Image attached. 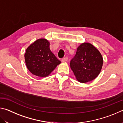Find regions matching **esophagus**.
Instances as JSON below:
<instances>
[{
	"mask_svg": "<svg viewBox=\"0 0 123 123\" xmlns=\"http://www.w3.org/2000/svg\"><path fill=\"white\" fill-rule=\"evenodd\" d=\"M68 61V57H66L63 58V59H62V62H66Z\"/></svg>",
	"mask_w": 123,
	"mask_h": 123,
	"instance_id": "1",
	"label": "esophagus"
}]
</instances>
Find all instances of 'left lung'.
<instances>
[{"mask_svg": "<svg viewBox=\"0 0 123 123\" xmlns=\"http://www.w3.org/2000/svg\"><path fill=\"white\" fill-rule=\"evenodd\" d=\"M103 64V57L98 50L91 43H83L77 48L70 65L77 80L86 83L98 76Z\"/></svg>", "mask_w": 123, "mask_h": 123, "instance_id": "left-lung-1", "label": "left lung"}]
</instances>
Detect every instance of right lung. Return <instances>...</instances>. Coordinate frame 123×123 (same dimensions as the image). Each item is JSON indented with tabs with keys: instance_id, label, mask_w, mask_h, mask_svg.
<instances>
[{
	"instance_id": "add662e5",
	"label": "right lung",
	"mask_w": 123,
	"mask_h": 123,
	"mask_svg": "<svg viewBox=\"0 0 123 123\" xmlns=\"http://www.w3.org/2000/svg\"><path fill=\"white\" fill-rule=\"evenodd\" d=\"M47 39L40 38L29 45L25 53V61L28 70L39 77H46L50 74L61 61L50 49Z\"/></svg>"
}]
</instances>
